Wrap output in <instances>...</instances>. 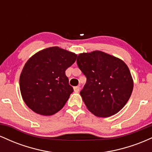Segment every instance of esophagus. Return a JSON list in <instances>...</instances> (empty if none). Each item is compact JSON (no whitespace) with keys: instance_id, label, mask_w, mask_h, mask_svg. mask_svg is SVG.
<instances>
[{"instance_id":"1","label":"esophagus","mask_w":152,"mask_h":152,"mask_svg":"<svg viewBox=\"0 0 152 152\" xmlns=\"http://www.w3.org/2000/svg\"><path fill=\"white\" fill-rule=\"evenodd\" d=\"M74 90L75 92H78L80 91V87L79 86H74Z\"/></svg>"}]
</instances>
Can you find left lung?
I'll list each match as a JSON object with an SVG mask.
<instances>
[{"instance_id": "left-lung-1", "label": "left lung", "mask_w": 152, "mask_h": 152, "mask_svg": "<svg viewBox=\"0 0 152 152\" xmlns=\"http://www.w3.org/2000/svg\"><path fill=\"white\" fill-rule=\"evenodd\" d=\"M76 62L86 77L80 94L91 112L99 117H108L126 105L134 83L123 61L96 50L79 54Z\"/></svg>"}]
</instances>
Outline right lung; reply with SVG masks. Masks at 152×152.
I'll return each instance as SVG.
<instances>
[{
	"mask_svg": "<svg viewBox=\"0 0 152 152\" xmlns=\"http://www.w3.org/2000/svg\"><path fill=\"white\" fill-rule=\"evenodd\" d=\"M77 55L58 47H50L33 56L20 76L23 101L34 112L50 116L64 107L74 91L66 70Z\"/></svg>",
	"mask_w": 152,
	"mask_h": 152,
	"instance_id": "right-lung-1",
	"label": "right lung"
}]
</instances>
